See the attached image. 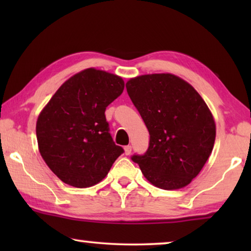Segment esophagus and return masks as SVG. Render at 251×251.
<instances>
[{"instance_id": "1", "label": "esophagus", "mask_w": 251, "mask_h": 251, "mask_svg": "<svg viewBox=\"0 0 251 251\" xmlns=\"http://www.w3.org/2000/svg\"><path fill=\"white\" fill-rule=\"evenodd\" d=\"M124 151H125V155H127V156H128V155H130V152H131V146H125L124 147Z\"/></svg>"}]
</instances>
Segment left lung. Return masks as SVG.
<instances>
[{
	"label": "left lung",
	"instance_id": "1",
	"mask_svg": "<svg viewBox=\"0 0 251 251\" xmlns=\"http://www.w3.org/2000/svg\"><path fill=\"white\" fill-rule=\"evenodd\" d=\"M126 88L151 135L146 154L131 159L151 185L184 188L214 148L216 124L209 107L192 85L171 73L136 76Z\"/></svg>",
	"mask_w": 251,
	"mask_h": 251
}]
</instances>
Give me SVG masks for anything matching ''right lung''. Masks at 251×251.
<instances>
[{
	"label": "right lung",
	"mask_w": 251,
	"mask_h": 251,
	"mask_svg": "<svg viewBox=\"0 0 251 251\" xmlns=\"http://www.w3.org/2000/svg\"><path fill=\"white\" fill-rule=\"evenodd\" d=\"M124 86L121 76L91 67L65 80L41 110L40 154L63 182L77 188L99 184L124 151L114 144L105 117Z\"/></svg>",
	"instance_id": "right-lung-1"
}]
</instances>
